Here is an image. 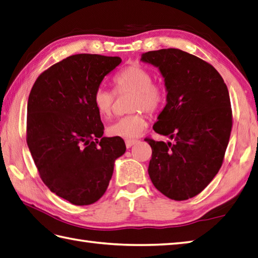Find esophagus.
Instances as JSON below:
<instances>
[{
    "mask_svg": "<svg viewBox=\"0 0 258 258\" xmlns=\"http://www.w3.org/2000/svg\"><path fill=\"white\" fill-rule=\"evenodd\" d=\"M136 143H138V140H131V139L125 140V145H126V148H127V149L132 148V146Z\"/></svg>",
    "mask_w": 258,
    "mask_h": 258,
    "instance_id": "1",
    "label": "esophagus"
}]
</instances>
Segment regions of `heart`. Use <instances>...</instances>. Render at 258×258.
<instances>
[{
  "label": "heart",
  "instance_id": "1",
  "mask_svg": "<svg viewBox=\"0 0 258 258\" xmlns=\"http://www.w3.org/2000/svg\"><path fill=\"white\" fill-rule=\"evenodd\" d=\"M152 74L143 66L132 63L115 76L113 83L117 94L132 93L130 110L133 113L122 116L107 128V133L117 138L132 139L139 136L148 126V112L153 114L161 108L165 100L162 85L152 82ZM93 103L97 112L109 117L113 114L115 93L98 86L93 94Z\"/></svg>",
  "mask_w": 258,
  "mask_h": 258
}]
</instances>
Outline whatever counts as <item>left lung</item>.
<instances>
[{
    "label": "left lung",
    "instance_id": "8db88e82",
    "mask_svg": "<svg viewBox=\"0 0 258 258\" xmlns=\"http://www.w3.org/2000/svg\"><path fill=\"white\" fill-rule=\"evenodd\" d=\"M142 60L159 67L168 92L153 130L173 140H144L152 148L151 181L170 199L194 198L224 162L233 126L228 89L214 66L180 49L145 52Z\"/></svg>",
    "mask_w": 258,
    "mask_h": 258
}]
</instances>
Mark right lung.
<instances>
[{
  "label": "right lung",
  "instance_id": "1",
  "mask_svg": "<svg viewBox=\"0 0 258 258\" xmlns=\"http://www.w3.org/2000/svg\"><path fill=\"white\" fill-rule=\"evenodd\" d=\"M122 62L119 57L79 53L45 69L28 100L27 143L40 178L51 192L76 206L102 198L124 140L103 138L93 103L95 89Z\"/></svg>",
  "mask_w": 258,
  "mask_h": 258
}]
</instances>
